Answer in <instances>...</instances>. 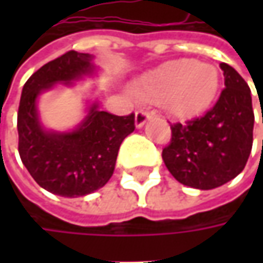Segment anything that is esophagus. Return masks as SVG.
<instances>
[{
  "label": "esophagus",
  "mask_w": 263,
  "mask_h": 263,
  "mask_svg": "<svg viewBox=\"0 0 263 263\" xmlns=\"http://www.w3.org/2000/svg\"><path fill=\"white\" fill-rule=\"evenodd\" d=\"M151 112H147L145 109H140V111H137L136 112V118H135V123H136V127H142L145 123H146L147 120L151 118Z\"/></svg>",
  "instance_id": "obj_1"
}]
</instances>
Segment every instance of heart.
<instances>
[{"instance_id": "1", "label": "heart", "mask_w": 263, "mask_h": 263, "mask_svg": "<svg viewBox=\"0 0 263 263\" xmlns=\"http://www.w3.org/2000/svg\"><path fill=\"white\" fill-rule=\"evenodd\" d=\"M218 87L217 67L180 58L143 74L135 83L133 93L143 102H162L173 116L189 118L212 104Z\"/></svg>"}]
</instances>
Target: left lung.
<instances>
[{
    "mask_svg": "<svg viewBox=\"0 0 263 263\" xmlns=\"http://www.w3.org/2000/svg\"><path fill=\"white\" fill-rule=\"evenodd\" d=\"M221 95L203 117L171 124L170 145L162 149L168 171L184 186L209 190L237 177L253 143L255 114L245 79L226 63ZM263 121V116H262Z\"/></svg>",
    "mask_w": 263,
    "mask_h": 263,
    "instance_id": "left-lung-1",
    "label": "left lung"
}]
</instances>
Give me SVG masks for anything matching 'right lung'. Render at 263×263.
Listing matches in <instances>:
<instances>
[{
	"instance_id": "obj_1",
	"label": "right lung",
	"mask_w": 263,
	"mask_h": 263,
	"mask_svg": "<svg viewBox=\"0 0 263 263\" xmlns=\"http://www.w3.org/2000/svg\"><path fill=\"white\" fill-rule=\"evenodd\" d=\"M92 55L68 51L35 71L23 86L17 112L18 154L30 176L45 190L64 197L89 195L111 178L121 142L135 130V114L114 116L93 104L83 123L70 133L41 126L36 99L58 82L66 85L92 74Z\"/></svg>"
}]
</instances>
